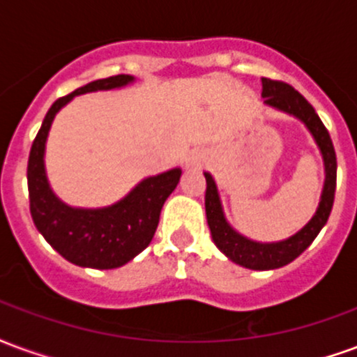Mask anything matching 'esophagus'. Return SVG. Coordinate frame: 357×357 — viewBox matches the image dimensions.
<instances>
[{
	"label": "esophagus",
	"instance_id": "esophagus-1",
	"mask_svg": "<svg viewBox=\"0 0 357 357\" xmlns=\"http://www.w3.org/2000/svg\"><path fill=\"white\" fill-rule=\"evenodd\" d=\"M199 166H201V158H197V156H193V158L189 160V164H187V168H191V170L199 168Z\"/></svg>",
	"mask_w": 357,
	"mask_h": 357
}]
</instances>
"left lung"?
Returning <instances> with one entry per match:
<instances>
[{
	"mask_svg": "<svg viewBox=\"0 0 357 357\" xmlns=\"http://www.w3.org/2000/svg\"><path fill=\"white\" fill-rule=\"evenodd\" d=\"M262 97L264 105L271 109L281 110L289 116L298 118L302 124L306 126L307 132L312 133L315 145L319 147V153L323 156V166H325V183H323L321 199L317 204V210L298 233L292 237L279 243H256L241 233L233 229L225 220L220 193L214 178L208 172H204L206 178V195H204V208H206V220H208L212 241L222 252H224L231 262L239 264L243 268L256 269V271H266V269L283 268L291 264L294 258H298L306 250L312 241L321 231L323 225L329 220L333 201H335V189H337V155L335 147L329 137L327 128L317 116L314 107L302 97L289 84L277 80L262 78Z\"/></svg>",
	"mask_w": 357,
	"mask_h": 357,
	"instance_id": "left-lung-1",
	"label": "left lung"
}]
</instances>
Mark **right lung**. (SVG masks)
Segmentation results:
<instances>
[{
  "label": "right lung",
  "mask_w": 357,
  "mask_h": 357,
  "mask_svg": "<svg viewBox=\"0 0 357 357\" xmlns=\"http://www.w3.org/2000/svg\"><path fill=\"white\" fill-rule=\"evenodd\" d=\"M130 74H118L78 88L51 105L28 156L30 214L38 231L68 262L80 268L114 269L149 247L164 202L181 178L179 168L141 179L124 199L105 208H73L53 193L45 174V143L57 112L76 95L109 91L133 84Z\"/></svg>",
  "instance_id": "right-lung-1"
}]
</instances>
